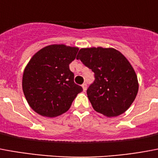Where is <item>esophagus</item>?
I'll return each mask as SVG.
<instances>
[{
    "mask_svg": "<svg viewBox=\"0 0 158 158\" xmlns=\"http://www.w3.org/2000/svg\"><path fill=\"white\" fill-rule=\"evenodd\" d=\"M82 88H83V90L85 92V91H86V89H87V85H86V84H83Z\"/></svg>",
    "mask_w": 158,
    "mask_h": 158,
    "instance_id": "34e87169",
    "label": "esophagus"
}]
</instances>
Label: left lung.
I'll return each mask as SVG.
<instances>
[{"mask_svg":"<svg viewBox=\"0 0 158 158\" xmlns=\"http://www.w3.org/2000/svg\"><path fill=\"white\" fill-rule=\"evenodd\" d=\"M77 59L94 73L87 95L95 111L115 117L127 111L138 92V80L127 58L112 48H86Z\"/></svg>","mask_w":158,"mask_h":158,"instance_id":"left-lung-1","label":"left lung"}]
</instances>
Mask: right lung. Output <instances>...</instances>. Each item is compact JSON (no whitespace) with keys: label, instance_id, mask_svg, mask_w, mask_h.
I'll list each match as a JSON object with an SVG mask.
<instances>
[{"label":"right lung","instance_id":"1","mask_svg":"<svg viewBox=\"0 0 158 158\" xmlns=\"http://www.w3.org/2000/svg\"><path fill=\"white\" fill-rule=\"evenodd\" d=\"M79 48L64 44L44 47L31 57L23 76L26 100L35 112L56 117L69 110L77 94L83 90L73 81L69 64Z\"/></svg>","mask_w":158,"mask_h":158}]
</instances>
